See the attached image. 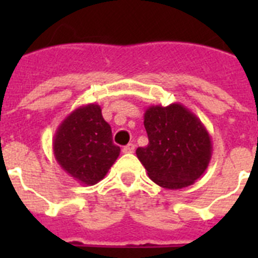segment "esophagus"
<instances>
[{
  "instance_id": "esophagus-1",
  "label": "esophagus",
  "mask_w": 258,
  "mask_h": 258,
  "mask_svg": "<svg viewBox=\"0 0 258 258\" xmlns=\"http://www.w3.org/2000/svg\"><path fill=\"white\" fill-rule=\"evenodd\" d=\"M122 152H124V154H133V152H134V145H133V143H129V145L125 146L124 149H122Z\"/></svg>"
}]
</instances>
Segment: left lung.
<instances>
[{
    "label": "left lung",
    "mask_w": 258,
    "mask_h": 258,
    "mask_svg": "<svg viewBox=\"0 0 258 258\" xmlns=\"http://www.w3.org/2000/svg\"><path fill=\"white\" fill-rule=\"evenodd\" d=\"M149 145L136 151L150 178L169 190L187 187L206 172L212 140L200 118L181 103L150 106L143 121Z\"/></svg>",
    "instance_id": "1"
}]
</instances>
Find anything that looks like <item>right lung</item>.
<instances>
[{
	"instance_id": "add662e5",
	"label": "right lung",
	"mask_w": 258,
	"mask_h": 258,
	"mask_svg": "<svg viewBox=\"0 0 258 258\" xmlns=\"http://www.w3.org/2000/svg\"><path fill=\"white\" fill-rule=\"evenodd\" d=\"M52 151L61 169L79 183H98L120 155L101 106L89 103L74 109L52 138Z\"/></svg>"
}]
</instances>
